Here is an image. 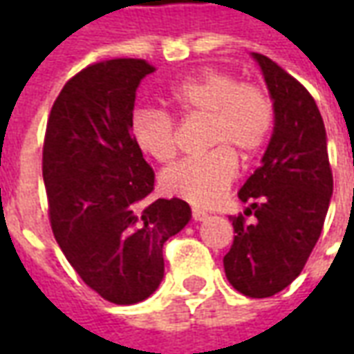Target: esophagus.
Instances as JSON below:
<instances>
[{"instance_id": "esophagus-1", "label": "esophagus", "mask_w": 354, "mask_h": 354, "mask_svg": "<svg viewBox=\"0 0 354 354\" xmlns=\"http://www.w3.org/2000/svg\"><path fill=\"white\" fill-rule=\"evenodd\" d=\"M192 216H193V220H195V222H201V220L208 218L207 212H205V210H201V208H193Z\"/></svg>"}]
</instances>
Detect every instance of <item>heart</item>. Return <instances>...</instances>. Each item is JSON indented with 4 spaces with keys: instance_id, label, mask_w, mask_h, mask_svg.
I'll return each mask as SVG.
<instances>
[{
    "instance_id": "b5f03b06",
    "label": "heart",
    "mask_w": 354,
    "mask_h": 354,
    "mask_svg": "<svg viewBox=\"0 0 354 354\" xmlns=\"http://www.w3.org/2000/svg\"><path fill=\"white\" fill-rule=\"evenodd\" d=\"M167 102L185 119H207L205 146L214 149L165 170L162 189L195 207H212L237 176L235 155L248 161L266 146L274 119L271 96L260 85L207 70L170 88ZM131 134L153 161L167 165L176 157L178 129L169 113L140 109L132 117Z\"/></svg>"
}]
</instances>
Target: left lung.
I'll return each mask as SVG.
<instances>
[{
  "label": "left lung",
  "instance_id": "8db88e82",
  "mask_svg": "<svg viewBox=\"0 0 354 354\" xmlns=\"http://www.w3.org/2000/svg\"><path fill=\"white\" fill-rule=\"evenodd\" d=\"M273 98L274 127L261 167L239 192L250 203L231 216L223 258L231 286L248 297L274 296L301 273L319 241L334 189L326 129L309 91L271 58L252 53Z\"/></svg>",
  "mask_w": 354,
  "mask_h": 354
}]
</instances>
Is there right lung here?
I'll list each match as a JSON object with an SVG mask.
<instances>
[{
	"label": "right lung",
	"instance_id": "add662e5",
	"mask_svg": "<svg viewBox=\"0 0 354 354\" xmlns=\"http://www.w3.org/2000/svg\"><path fill=\"white\" fill-rule=\"evenodd\" d=\"M151 72L142 58L87 66L58 94L43 142L53 235L88 288L117 305L153 294L162 245L192 218L185 201H149L153 169L132 140L136 88Z\"/></svg>",
	"mask_w": 354,
	"mask_h": 354
}]
</instances>
